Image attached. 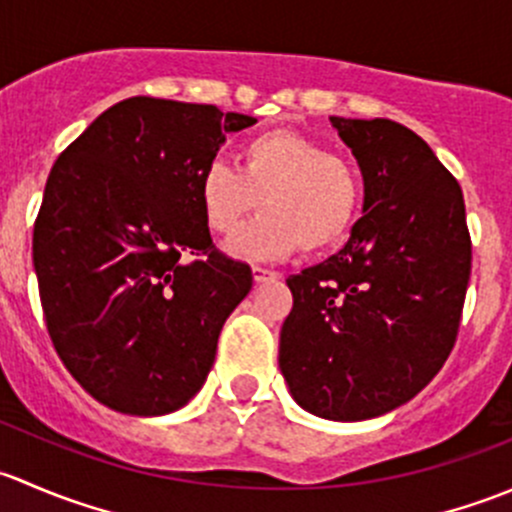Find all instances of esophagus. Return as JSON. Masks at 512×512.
<instances>
[{
    "label": "esophagus",
    "mask_w": 512,
    "mask_h": 512,
    "mask_svg": "<svg viewBox=\"0 0 512 512\" xmlns=\"http://www.w3.org/2000/svg\"><path fill=\"white\" fill-rule=\"evenodd\" d=\"M252 280H255L257 285H262V282H275V280H280V272L255 265L252 267Z\"/></svg>",
    "instance_id": "obj_1"
}]
</instances>
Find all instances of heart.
<instances>
[{
	"label": "heart",
	"instance_id": "1",
	"mask_svg": "<svg viewBox=\"0 0 512 512\" xmlns=\"http://www.w3.org/2000/svg\"><path fill=\"white\" fill-rule=\"evenodd\" d=\"M195 190L205 227L220 237L235 235L260 203L265 215L227 245L247 260L329 250L349 235L361 203L354 165L287 128L247 138L237 170L223 160L205 165Z\"/></svg>",
	"mask_w": 512,
	"mask_h": 512
}]
</instances>
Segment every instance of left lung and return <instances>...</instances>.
I'll list each match as a JSON object with an SVG mask.
<instances>
[{"instance_id": "left-lung-1", "label": "left lung", "mask_w": 512, "mask_h": 512, "mask_svg": "<svg viewBox=\"0 0 512 512\" xmlns=\"http://www.w3.org/2000/svg\"><path fill=\"white\" fill-rule=\"evenodd\" d=\"M364 175L347 245L287 280L280 369L309 414L364 421L399 409L456 344L471 277L458 180L411 128L329 118Z\"/></svg>"}]
</instances>
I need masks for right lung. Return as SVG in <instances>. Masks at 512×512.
Segmentation results:
<instances>
[{"mask_svg":"<svg viewBox=\"0 0 512 512\" xmlns=\"http://www.w3.org/2000/svg\"><path fill=\"white\" fill-rule=\"evenodd\" d=\"M252 123L208 103L133 96L56 158L34 272L56 354L98 404L163 416L208 379L252 272L215 250L195 188L227 133Z\"/></svg>","mask_w":512,"mask_h":512,"instance_id":"add662e5","label":"right lung"}]
</instances>
